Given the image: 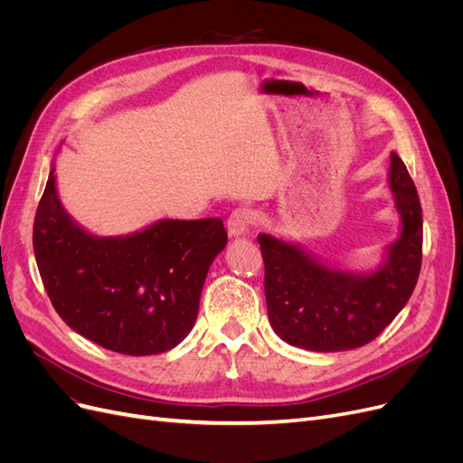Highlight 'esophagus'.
<instances>
[{
  "label": "esophagus",
  "mask_w": 463,
  "mask_h": 463,
  "mask_svg": "<svg viewBox=\"0 0 463 463\" xmlns=\"http://www.w3.org/2000/svg\"><path fill=\"white\" fill-rule=\"evenodd\" d=\"M253 222V213L249 208H237L228 218V233L232 237H241L249 232V223Z\"/></svg>",
  "instance_id": "esophagus-1"
}]
</instances>
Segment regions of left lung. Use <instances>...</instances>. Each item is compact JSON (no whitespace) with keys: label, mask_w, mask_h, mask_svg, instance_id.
I'll use <instances>...</instances> for the list:
<instances>
[{"label":"left lung","mask_w":463,"mask_h":463,"mask_svg":"<svg viewBox=\"0 0 463 463\" xmlns=\"http://www.w3.org/2000/svg\"><path fill=\"white\" fill-rule=\"evenodd\" d=\"M388 185L400 235L373 272H349L299 243L260 233L264 296L274 332L311 352H345L373 342L410 301L423 257V214L408 167L390 154Z\"/></svg>","instance_id":"1"}]
</instances>
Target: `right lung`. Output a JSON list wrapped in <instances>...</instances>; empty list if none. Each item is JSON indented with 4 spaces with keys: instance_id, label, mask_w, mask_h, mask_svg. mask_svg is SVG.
<instances>
[{
    "instance_id": "obj_1",
    "label": "right lung",
    "mask_w": 463,
    "mask_h": 463,
    "mask_svg": "<svg viewBox=\"0 0 463 463\" xmlns=\"http://www.w3.org/2000/svg\"><path fill=\"white\" fill-rule=\"evenodd\" d=\"M228 243L220 218L158 220L94 235L63 208L50 170L33 232L53 309L69 328L123 355H156L187 338L210 264Z\"/></svg>"
}]
</instances>
